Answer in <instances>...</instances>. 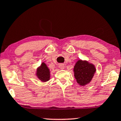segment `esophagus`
Returning a JSON list of instances; mask_svg holds the SVG:
<instances>
[{
	"label": "esophagus",
	"mask_w": 121,
	"mask_h": 121,
	"mask_svg": "<svg viewBox=\"0 0 121 121\" xmlns=\"http://www.w3.org/2000/svg\"><path fill=\"white\" fill-rule=\"evenodd\" d=\"M59 68L60 69H64V68H65V66H64V65L63 64H59Z\"/></svg>",
	"instance_id": "34e87169"
}]
</instances>
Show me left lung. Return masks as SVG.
Instances as JSON below:
<instances>
[{
	"label": "left lung",
	"instance_id": "1",
	"mask_svg": "<svg viewBox=\"0 0 121 121\" xmlns=\"http://www.w3.org/2000/svg\"><path fill=\"white\" fill-rule=\"evenodd\" d=\"M73 71L77 82L84 86L91 81L96 72V68L92 64L79 60L75 64Z\"/></svg>",
	"mask_w": 121,
	"mask_h": 121
}]
</instances>
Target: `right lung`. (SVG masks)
<instances>
[{
	"mask_svg": "<svg viewBox=\"0 0 121 121\" xmlns=\"http://www.w3.org/2000/svg\"><path fill=\"white\" fill-rule=\"evenodd\" d=\"M36 75L43 82H47L50 79V71L44 62H42L40 66L38 68Z\"/></svg>",
	"mask_w": 121,
	"mask_h": 121,
	"instance_id": "obj_1",
	"label": "right lung"
}]
</instances>
